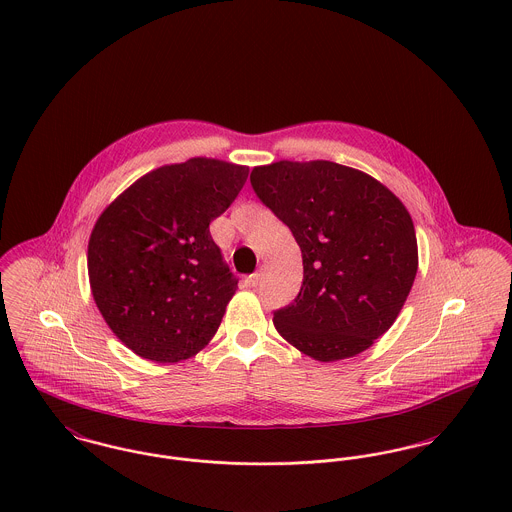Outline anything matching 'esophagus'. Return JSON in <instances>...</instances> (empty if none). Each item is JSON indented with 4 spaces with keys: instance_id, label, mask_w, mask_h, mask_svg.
Instances as JSON below:
<instances>
[{
    "instance_id": "obj_1",
    "label": "esophagus",
    "mask_w": 512,
    "mask_h": 512,
    "mask_svg": "<svg viewBox=\"0 0 512 512\" xmlns=\"http://www.w3.org/2000/svg\"><path fill=\"white\" fill-rule=\"evenodd\" d=\"M261 281V273H253V275H249L247 279H245V284L249 286V288H255L257 284Z\"/></svg>"
}]
</instances>
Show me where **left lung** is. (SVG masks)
<instances>
[{
	"label": "left lung",
	"mask_w": 512,
	"mask_h": 512,
	"mask_svg": "<svg viewBox=\"0 0 512 512\" xmlns=\"http://www.w3.org/2000/svg\"><path fill=\"white\" fill-rule=\"evenodd\" d=\"M251 184L302 251V286L275 312L277 332L322 363L369 349L395 324L418 271L406 206L371 174L332 161L261 165Z\"/></svg>",
	"instance_id": "obj_1"
}]
</instances>
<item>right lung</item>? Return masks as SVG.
Instances as JSON below:
<instances>
[{
  "mask_svg": "<svg viewBox=\"0 0 512 512\" xmlns=\"http://www.w3.org/2000/svg\"><path fill=\"white\" fill-rule=\"evenodd\" d=\"M249 167L194 157L143 174L100 214L88 241L94 302L135 355L178 363L218 332L237 281L210 235Z\"/></svg>",
  "mask_w": 512,
  "mask_h": 512,
  "instance_id": "add662e5",
  "label": "right lung"
}]
</instances>
